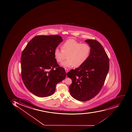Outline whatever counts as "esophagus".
I'll list each match as a JSON object with an SVG mask.
<instances>
[{"label": "esophagus", "instance_id": "1", "mask_svg": "<svg viewBox=\"0 0 132 132\" xmlns=\"http://www.w3.org/2000/svg\"><path fill=\"white\" fill-rule=\"evenodd\" d=\"M65 70L66 72V73H67L68 72V69H65Z\"/></svg>", "mask_w": 132, "mask_h": 132}]
</instances>
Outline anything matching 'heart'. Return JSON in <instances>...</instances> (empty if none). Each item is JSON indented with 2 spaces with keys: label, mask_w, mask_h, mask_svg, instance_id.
Instances as JSON below:
<instances>
[{
  "label": "heart",
  "mask_w": 132,
  "mask_h": 132,
  "mask_svg": "<svg viewBox=\"0 0 132 132\" xmlns=\"http://www.w3.org/2000/svg\"><path fill=\"white\" fill-rule=\"evenodd\" d=\"M61 48H55L54 56L56 61L59 63L62 62L66 57L68 58L61 64V65L65 68L81 66L88 60L91 51L88 44H81L73 39L65 41L62 45Z\"/></svg>",
  "instance_id": "obj_1"
}]
</instances>
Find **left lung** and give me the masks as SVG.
I'll return each instance as SVG.
<instances>
[{"mask_svg": "<svg viewBox=\"0 0 132 132\" xmlns=\"http://www.w3.org/2000/svg\"><path fill=\"white\" fill-rule=\"evenodd\" d=\"M91 51L86 61L67 75L72 80L69 87L71 95L80 101L90 100L102 88L109 70V59L104 48L98 41L87 39Z\"/></svg>", "mask_w": 132, "mask_h": 132, "instance_id": "8db88e82", "label": "left lung"}]
</instances>
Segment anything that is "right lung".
Returning a JSON list of instances; mask_svg holds the SVG:
<instances>
[{
    "label": "right lung",
    "instance_id": "obj_1",
    "mask_svg": "<svg viewBox=\"0 0 132 132\" xmlns=\"http://www.w3.org/2000/svg\"><path fill=\"white\" fill-rule=\"evenodd\" d=\"M62 41L58 35L35 36L22 53L23 82L27 88L37 97L52 95L56 84L66 77L65 70L59 67L54 56V51Z\"/></svg>",
    "mask_w": 132,
    "mask_h": 132
}]
</instances>
